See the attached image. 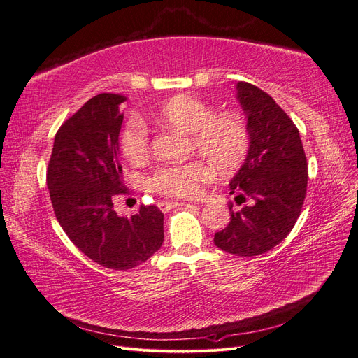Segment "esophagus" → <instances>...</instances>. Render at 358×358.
<instances>
[{
	"mask_svg": "<svg viewBox=\"0 0 358 358\" xmlns=\"http://www.w3.org/2000/svg\"><path fill=\"white\" fill-rule=\"evenodd\" d=\"M190 203L187 202H176V201H171V202H159L157 206L161 208V210H164V213H168L169 209L176 208V206H189Z\"/></svg>",
	"mask_w": 358,
	"mask_h": 358,
	"instance_id": "obj_1",
	"label": "esophagus"
}]
</instances>
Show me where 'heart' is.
<instances>
[{
    "instance_id": "obj_1",
    "label": "heart",
    "mask_w": 358,
    "mask_h": 358,
    "mask_svg": "<svg viewBox=\"0 0 358 358\" xmlns=\"http://www.w3.org/2000/svg\"><path fill=\"white\" fill-rule=\"evenodd\" d=\"M157 121L192 134L193 149L208 157L220 171L239 166L249 149V129L237 113H215L210 106L193 96H176L157 113ZM121 150L132 164H141L150 155L149 129L132 117L121 132ZM215 177L214 166L205 161L159 166L149 178L150 189L168 197L189 199L201 192V184Z\"/></svg>"
}]
</instances>
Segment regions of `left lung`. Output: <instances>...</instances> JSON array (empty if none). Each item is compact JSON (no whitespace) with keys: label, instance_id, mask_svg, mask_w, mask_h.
<instances>
[{"label":"left lung","instance_id":"obj_1","mask_svg":"<svg viewBox=\"0 0 358 358\" xmlns=\"http://www.w3.org/2000/svg\"><path fill=\"white\" fill-rule=\"evenodd\" d=\"M237 100L248 117L249 150L230 181L236 203L214 243L237 257H255L279 245L294 229L307 194L308 165L299 131L273 97L237 83Z\"/></svg>","mask_w":358,"mask_h":358}]
</instances>
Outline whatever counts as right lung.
<instances>
[{"mask_svg": "<svg viewBox=\"0 0 358 358\" xmlns=\"http://www.w3.org/2000/svg\"><path fill=\"white\" fill-rule=\"evenodd\" d=\"M125 96L103 92L66 119L55 137L47 186L56 218L71 242L106 268L129 270L164 243V214L140 206L119 217L113 199L128 190L119 162V131Z\"/></svg>", "mask_w": 358, "mask_h": 358, "instance_id": "right-lung-1", "label": "right lung"}]
</instances>
